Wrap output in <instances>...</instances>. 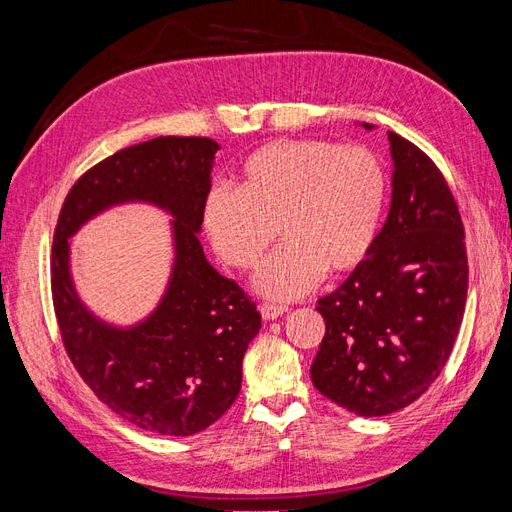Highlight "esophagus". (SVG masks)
I'll use <instances>...</instances> for the list:
<instances>
[{"label": "esophagus", "mask_w": 512, "mask_h": 512, "mask_svg": "<svg viewBox=\"0 0 512 512\" xmlns=\"http://www.w3.org/2000/svg\"><path fill=\"white\" fill-rule=\"evenodd\" d=\"M286 312H288V307H284V305H275V303H262L260 305V314L265 320H275Z\"/></svg>", "instance_id": "obj_1"}]
</instances>
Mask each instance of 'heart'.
Segmentation results:
<instances>
[{"instance_id": "heart-1", "label": "heart", "mask_w": 512, "mask_h": 512, "mask_svg": "<svg viewBox=\"0 0 512 512\" xmlns=\"http://www.w3.org/2000/svg\"><path fill=\"white\" fill-rule=\"evenodd\" d=\"M386 203L380 160L363 147L329 141H275L241 168L239 190L218 185L203 207L211 245L230 267H258L280 228L286 243L256 275L258 292L292 301L324 271L359 269L378 239Z\"/></svg>"}]
</instances>
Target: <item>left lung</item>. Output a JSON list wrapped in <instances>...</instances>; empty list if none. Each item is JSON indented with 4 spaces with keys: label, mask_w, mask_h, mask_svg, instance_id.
Instances as JSON below:
<instances>
[{
    "label": "left lung",
    "mask_w": 512,
    "mask_h": 512,
    "mask_svg": "<svg viewBox=\"0 0 512 512\" xmlns=\"http://www.w3.org/2000/svg\"><path fill=\"white\" fill-rule=\"evenodd\" d=\"M389 145V215L363 265L318 301L327 333L309 369L324 397L359 416L397 412L429 389L451 356L468 297L451 190L416 145L395 132Z\"/></svg>",
    "instance_id": "obj_1"
}]
</instances>
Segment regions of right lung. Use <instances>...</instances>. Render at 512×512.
I'll use <instances>...</instances> for the list:
<instances>
[{
	"instance_id": "add662e5",
	"label": "right lung",
	"mask_w": 512,
	"mask_h": 512,
	"mask_svg": "<svg viewBox=\"0 0 512 512\" xmlns=\"http://www.w3.org/2000/svg\"><path fill=\"white\" fill-rule=\"evenodd\" d=\"M218 149L203 136H158L121 149L72 185L55 228L53 305L72 365L123 421L160 436H192L218 421L241 391L243 356L260 329L256 305L213 269L198 241ZM128 202L174 218V267L154 312L117 328L75 292L69 239Z\"/></svg>"
}]
</instances>
